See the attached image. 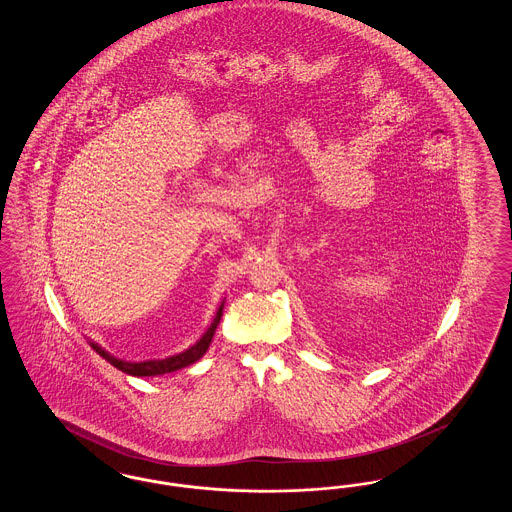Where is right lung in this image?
Wrapping results in <instances>:
<instances>
[{
	"label": "right lung",
	"instance_id": "right-lung-1",
	"mask_svg": "<svg viewBox=\"0 0 512 512\" xmlns=\"http://www.w3.org/2000/svg\"><path fill=\"white\" fill-rule=\"evenodd\" d=\"M222 309H224V299L220 301L219 309H217V313H215V318H213V322L209 324V328L205 330V334H203L199 340L195 341L192 347H188L186 351L176 353V355H171V357H165V359H151V361L132 363V361L117 359L115 355H111L109 351H105L96 341L90 340L88 343H90V347H92L98 355H101L107 363H111L115 368H119V370L130 374V376H140V378H144V376H161V374H167V372L180 370V368H184V366L194 365L195 361H199V359L205 355V351L209 349V345H211V341H213L215 330H217V326H219L220 317H222Z\"/></svg>",
	"mask_w": 512,
	"mask_h": 512
}]
</instances>
